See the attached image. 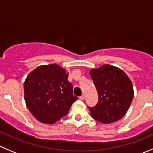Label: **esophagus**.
Instances as JSON below:
<instances>
[{
  "mask_svg": "<svg viewBox=\"0 0 153 153\" xmlns=\"http://www.w3.org/2000/svg\"><path fill=\"white\" fill-rule=\"evenodd\" d=\"M79 98H80V99H81V100H84V94H83V95H81V96H80Z\"/></svg>",
  "mask_w": 153,
  "mask_h": 153,
  "instance_id": "esophagus-1",
  "label": "esophagus"
}]
</instances>
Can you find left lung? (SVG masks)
I'll return each mask as SVG.
<instances>
[{
  "mask_svg": "<svg viewBox=\"0 0 153 153\" xmlns=\"http://www.w3.org/2000/svg\"><path fill=\"white\" fill-rule=\"evenodd\" d=\"M89 75L98 95L96 105L88 106L92 118L103 124L122 118L133 99V86L129 77L121 69L109 64L91 69Z\"/></svg>",
  "mask_w": 153,
  "mask_h": 153,
  "instance_id": "obj_1",
  "label": "left lung"
}]
</instances>
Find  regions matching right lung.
Instances as JSON below:
<instances>
[{
    "mask_svg": "<svg viewBox=\"0 0 153 153\" xmlns=\"http://www.w3.org/2000/svg\"><path fill=\"white\" fill-rule=\"evenodd\" d=\"M24 89L29 112L43 124H55L67 115L78 99L68 81V73L56 64L32 70L24 81Z\"/></svg>",
    "mask_w": 153,
    "mask_h": 153,
    "instance_id": "obj_1",
    "label": "right lung"
}]
</instances>
